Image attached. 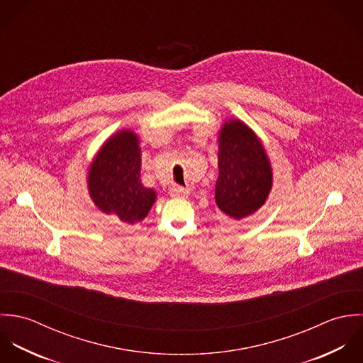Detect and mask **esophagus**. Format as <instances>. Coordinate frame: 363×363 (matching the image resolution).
Instances as JSON below:
<instances>
[{
  "instance_id": "esophagus-1",
  "label": "esophagus",
  "mask_w": 363,
  "mask_h": 363,
  "mask_svg": "<svg viewBox=\"0 0 363 363\" xmlns=\"http://www.w3.org/2000/svg\"><path fill=\"white\" fill-rule=\"evenodd\" d=\"M169 195L172 198H188L189 195V191L186 188H182L179 185H174L171 189H169Z\"/></svg>"
}]
</instances>
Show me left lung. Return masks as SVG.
Instances as JSON below:
<instances>
[{"mask_svg": "<svg viewBox=\"0 0 363 363\" xmlns=\"http://www.w3.org/2000/svg\"><path fill=\"white\" fill-rule=\"evenodd\" d=\"M218 177L215 199L230 218L254 215L272 189L271 161L261 139L240 119H228L218 130Z\"/></svg>", "mask_w": 363, "mask_h": 363, "instance_id": "1", "label": "left lung"}]
</instances>
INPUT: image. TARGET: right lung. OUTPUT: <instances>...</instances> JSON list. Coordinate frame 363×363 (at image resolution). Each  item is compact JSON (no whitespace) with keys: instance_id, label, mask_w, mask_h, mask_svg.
I'll return each mask as SVG.
<instances>
[{"instance_id":"1","label":"right lung","mask_w":363,"mask_h":363,"mask_svg":"<svg viewBox=\"0 0 363 363\" xmlns=\"http://www.w3.org/2000/svg\"><path fill=\"white\" fill-rule=\"evenodd\" d=\"M142 150L139 136L123 129L112 135L95 154L86 175L91 201L105 215L135 224L148 215L157 199L140 179Z\"/></svg>"}]
</instances>
